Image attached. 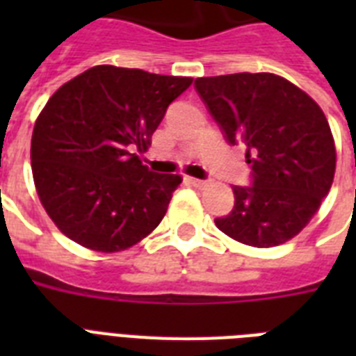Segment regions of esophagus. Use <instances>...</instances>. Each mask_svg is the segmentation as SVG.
Masks as SVG:
<instances>
[{
  "label": "esophagus",
  "mask_w": 356,
  "mask_h": 356,
  "mask_svg": "<svg viewBox=\"0 0 356 356\" xmlns=\"http://www.w3.org/2000/svg\"><path fill=\"white\" fill-rule=\"evenodd\" d=\"M186 181H188V184H192L194 188H205V186H207V181H203V179L188 177V179H186Z\"/></svg>",
  "instance_id": "1"
}]
</instances>
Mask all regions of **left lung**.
<instances>
[{"mask_svg":"<svg viewBox=\"0 0 356 356\" xmlns=\"http://www.w3.org/2000/svg\"><path fill=\"white\" fill-rule=\"evenodd\" d=\"M195 90L229 145H245L251 186H233L234 207L216 218L236 242L273 248L310 222L329 194L337 149L318 103L273 74L200 77Z\"/></svg>","mask_w":356,"mask_h":356,"instance_id":"left-lung-1","label":"left lung"}]
</instances>
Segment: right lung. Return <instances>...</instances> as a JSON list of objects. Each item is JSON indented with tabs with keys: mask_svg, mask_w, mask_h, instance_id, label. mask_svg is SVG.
<instances>
[{
	"mask_svg": "<svg viewBox=\"0 0 356 356\" xmlns=\"http://www.w3.org/2000/svg\"><path fill=\"white\" fill-rule=\"evenodd\" d=\"M190 77L94 66L58 88L35 123L31 168L36 192L60 233L114 253L161 223L181 175L155 173L145 151Z\"/></svg>",
	"mask_w": 356,
	"mask_h": 356,
	"instance_id": "1",
	"label": "right lung"
}]
</instances>
